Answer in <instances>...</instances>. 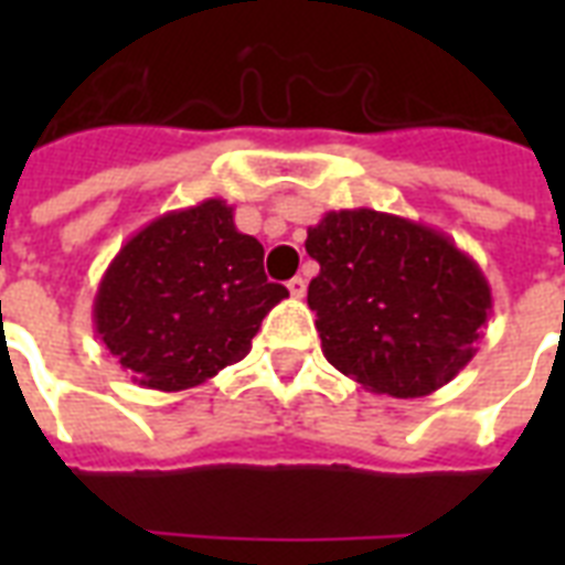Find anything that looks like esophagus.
I'll use <instances>...</instances> for the list:
<instances>
[{"label":"esophagus","instance_id":"esophagus-1","mask_svg":"<svg viewBox=\"0 0 565 565\" xmlns=\"http://www.w3.org/2000/svg\"><path fill=\"white\" fill-rule=\"evenodd\" d=\"M287 290H290L292 299H301V296H305V290H308V281L296 275V278H290V281H287Z\"/></svg>","mask_w":565,"mask_h":565}]
</instances>
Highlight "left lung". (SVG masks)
<instances>
[{
	"label": "left lung",
	"mask_w": 565,
	"mask_h": 565,
	"mask_svg": "<svg viewBox=\"0 0 565 565\" xmlns=\"http://www.w3.org/2000/svg\"><path fill=\"white\" fill-rule=\"evenodd\" d=\"M328 363L395 398L437 393L478 352L492 310L481 266L443 231L372 207L328 211L305 239Z\"/></svg>",
	"instance_id": "left-lung-1"
}]
</instances>
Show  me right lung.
<instances>
[{"label":"right lung","instance_id":"add662e5","mask_svg":"<svg viewBox=\"0 0 565 565\" xmlns=\"http://www.w3.org/2000/svg\"><path fill=\"white\" fill-rule=\"evenodd\" d=\"M290 296L264 273V246L222 199L170 211L126 239L102 275L93 328L131 381L181 393L243 361Z\"/></svg>","mask_w":565,"mask_h":565}]
</instances>
